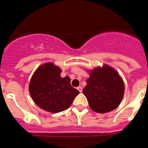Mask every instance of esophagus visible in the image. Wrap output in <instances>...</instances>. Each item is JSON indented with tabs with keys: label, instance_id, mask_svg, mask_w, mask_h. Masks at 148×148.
<instances>
[{
	"label": "esophagus",
	"instance_id": "34e87169",
	"mask_svg": "<svg viewBox=\"0 0 148 148\" xmlns=\"http://www.w3.org/2000/svg\"><path fill=\"white\" fill-rule=\"evenodd\" d=\"M77 90H78L80 92H82V87H77Z\"/></svg>",
	"mask_w": 148,
	"mask_h": 148
}]
</instances>
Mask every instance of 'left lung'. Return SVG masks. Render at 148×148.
<instances>
[{
	"label": "left lung",
	"instance_id": "obj_1",
	"mask_svg": "<svg viewBox=\"0 0 148 148\" xmlns=\"http://www.w3.org/2000/svg\"><path fill=\"white\" fill-rule=\"evenodd\" d=\"M88 72L90 78L83 93L90 108L99 113H108L118 108L125 92V84L118 72L107 64Z\"/></svg>",
	"mask_w": 148,
	"mask_h": 148
}]
</instances>
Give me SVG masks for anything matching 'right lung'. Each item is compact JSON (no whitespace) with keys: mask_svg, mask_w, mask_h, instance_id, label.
I'll return each mask as SVG.
<instances>
[{"mask_svg":"<svg viewBox=\"0 0 148 148\" xmlns=\"http://www.w3.org/2000/svg\"><path fill=\"white\" fill-rule=\"evenodd\" d=\"M61 70L52 62L40 65L30 79L29 91L34 102L49 113L69 108L79 91L70 84L68 76L61 78Z\"/></svg>","mask_w":148,"mask_h":148,"instance_id":"obj_1","label":"right lung"}]
</instances>
